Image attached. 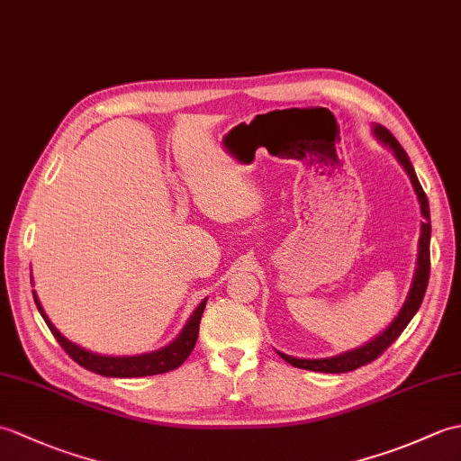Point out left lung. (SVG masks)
<instances>
[{"instance_id": "obj_1", "label": "left lung", "mask_w": 461, "mask_h": 461, "mask_svg": "<svg viewBox=\"0 0 461 461\" xmlns=\"http://www.w3.org/2000/svg\"><path fill=\"white\" fill-rule=\"evenodd\" d=\"M372 134H375V139L380 144H384L390 150H393L400 166L406 170L410 182H412V188L418 195L420 212H422V218H424L422 225H420L418 259H416L412 285H410L406 301L402 303V307H400L398 315L390 321V325L382 332H378L375 339L365 342L362 347L350 348V350L340 352V355L327 357V358H297V357H289V355H285V352L277 350L283 360H287L289 365L297 366V368H305V370H312V372H329V375H340V372H350V370H357L360 366L368 365V362L378 358L382 352L393 345V342L400 337V332H402L408 322L412 321L420 305H422L424 293L428 287V277H429V233H432V225H429L428 198L422 190V185H420V182H418V176L414 172L412 162H410V158H408V154L404 152L402 146L398 144L394 136L390 134V131H386L382 124H372Z\"/></svg>"}]
</instances>
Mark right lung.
<instances>
[{"label": "right lung", "mask_w": 461, "mask_h": 461, "mask_svg": "<svg viewBox=\"0 0 461 461\" xmlns=\"http://www.w3.org/2000/svg\"><path fill=\"white\" fill-rule=\"evenodd\" d=\"M33 283V281H32ZM33 299L35 305L41 312L43 321L47 322L49 330L53 332V337L59 340V345L65 348V352L71 357L77 365H81L83 368L96 372L101 376H111V378H136V376H152V375H162V372H170L174 368H178L182 362L190 357V352L194 350L195 340H198V330H200V319L205 307L203 299L195 311L190 315V319L185 321L184 329L180 330V335L176 337L168 345L158 348V350H150V352H142V355H132V357H109V355H96L93 350H86L75 342L63 337L59 329L49 321L47 312L43 311L41 303H39L37 293L33 291Z\"/></svg>", "instance_id": "right-lung-1"}]
</instances>
